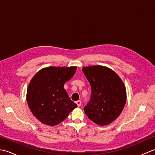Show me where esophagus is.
<instances>
[{
	"instance_id": "34e87169",
	"label": "esophagus",
	"mask_w": 155,
	"mask_h": 155,
	"mask_svg": "<svg viewBox=\"0 0 155 155\" xmlns=\"http://www.w3.org/2000/svg\"><path fill=\"white\" fill-rule=\"evenodd\" d=\"M76 104H77V106H78V107H80L81 105V101H76Z\"/></svg>"
}]
</instances>
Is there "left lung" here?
<instances>
[{
    "mask_svg": "<svg viewBox=\"0 0 155 155\" xmlns=\"http://www.w3.org/2000/svg\"><path fill=\"white\" fill-rule=\"evenodd\" d=\"M91 86V96L84 108L85 114L94 123L107 125L119 116L126 103V88L115 72L99 65L83 68Z\"/></svg>",
    "mask_w": 155,
    "mask_h": 155,
    "instance_id": "obj_1",
    "label": "left lung"
}]
</instances>
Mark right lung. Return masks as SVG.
I'll return each instance as SVG.
<instances>
[{"instance_id":"obj_1","label":"right lung","mask_w":155,"mask_h":155,"mask_svg":"<svg viewBox=\"0 0 155 155\" xmlns=\"http://www.w3.org/2000/svg\"><path fill=\"white\" fill-rule=\"evenodd\" d=\"M77 67H50L39 71L29 83L27 101L34 116L45 124L54 126L77 107L64 84L73 77Z\"/></svg>"}]
</instances>
